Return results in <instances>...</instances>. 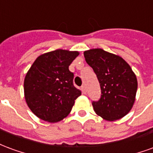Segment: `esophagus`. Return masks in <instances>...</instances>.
Returning <instances> with one entry per match:
<instances>
[{"label": "esophagus", "mask_w": 153, "mask_h": 153, "mask_svg": "<svg viewBox=\"0 0 153 153\" xmlns=\"http://www.w3.org/2000/svg\"><path fill=\"white\" fill-rule=\"evenodd\" d=\"M81 90H82V93H83V94H86V88H85V87L84 86L81 87Z\"/></svg>", "instance_id": "obj_1"}]
</instances>
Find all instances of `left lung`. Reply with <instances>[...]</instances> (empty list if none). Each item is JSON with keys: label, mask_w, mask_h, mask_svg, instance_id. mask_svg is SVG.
<instances>
[{"label": "left lung", "mask_w": 153, "mask_h": 153, "mask_svg": "<svg viewBox=\"0 0 153 153\" xmlns=\"http://www.w3.org/2000/svg\"><path fill=\"white\" fill-rule=\"evenodd\" d=\"M83 55L101 88L100 99L92 102L94 111L106 120L124 117L134 105L138 88L130 66L120 56L102 49L86 51Z\"/></svg>", "instance_id": "left-lung-1"}]
</instances>
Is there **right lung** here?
Wrapping results in <instances>:
<instances>
[{
	"instance_id": "obj_1",
	"label": "right lung",
	"mask_w": 153,
	"mask_h": 153,
	"mask_svg": "<svg viewBox=\"0 0 153 153\" xmlns=\"http://www.w3.org/2000/svg\"><path fill=\"white\" fill-rule=\"evenodd\" d=\"M78 56V51H53L38 56L29 69L24 83L25 100L38 118L53 123L70 114L81 95L69 70Z\"/></svg>"
}]
</instances>
